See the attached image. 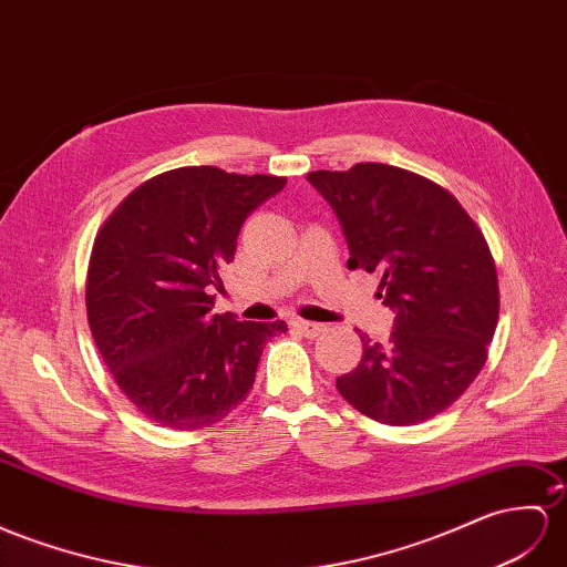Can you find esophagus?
Returning a JSON list of instances; mask_svg holds the SVG:
<instances>
[{
  "label": "esophagus",
  "mask_w": 567,
  "mask_h": 567,
  "mask_svg": "<svg viewBox=\"0 0 567 567\" xmlns=\"http://www.w3.org/2000/svg\"><path fill=\"white\" fill-rule=\"evenodd\" d=\"M292 328H295L297 332H301L303 338H318V336H321V332L326 330V326L311 323V321H301V318H297V321H292Z\"/></svg>",
  "instance_id": "34e87169"
}]
</instances>
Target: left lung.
Listing matches in <instances>:
<instances>
[{
    "label": "left lung",
    "instance_id": "1",
    "mask_svg": "<svg viewBox=\"0 0 567 567\" xmlns=\"http://www.w3.org/2000/svg\"><path fill=\"white\" fill-rule=\"evenodd\" d=\"M336 210L350 260L379 272L375 297L395 313L388 342L359 336L364 352L336 381L354 410L412 426L447 410L486 364L498 323V275L482 229L460 200L410 169L359 163L309 172Z\"/></svg>",
    "mask_w": 567,
    "mask_h": 567
}]
</instances>
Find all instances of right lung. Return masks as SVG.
I'll return each instance as SVG.
<instances>
[{"instance_id":"right-lung-1","label":"right lung","mask_w":567,"mask_h":567,"mask_svg":"<svg viewBox=\"0 0 567 567\" xmlns=\"http://www.w3.org/2000/svg\"><path fill=\"white\" fill-rule=\"evenodd\" d=\"M285 177L177 167L134 188L100 227L85 311L100 357L126 400L174 431L220 422L246 400L264 344L285 321L213 313V287L254 208Z\"/></svg>"}]
</instances>
